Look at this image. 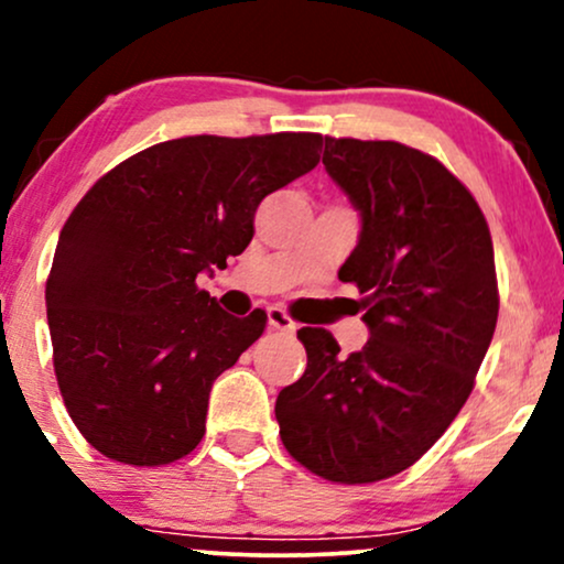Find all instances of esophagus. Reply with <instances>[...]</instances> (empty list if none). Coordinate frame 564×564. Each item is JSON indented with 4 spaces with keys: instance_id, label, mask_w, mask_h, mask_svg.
Listing matches in <instances>:
<instances>
[{
    "instance_id": "34e87169",
    "label": "esophagus",
    "mask_w": 564,
    "mask_h": 564,
    "mask_svg": "<svg viewBox=\"0 0 564 564\" xmlns=\"http://www.w3.org/2000/svg\"><path fill=\"white\" fill-rule=\"evenodd\" d=\"M268 326L275 328V332H283V334H294L296 332V323L291 321L281 307H270L268 310Z\"/></svg>"
}]
</instances>
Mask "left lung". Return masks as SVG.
Returning <instances> with one entry per match:
<instances>
[{
    "mask_svg": "<svg viewBox=\"0 0 564 564\" xmlns=\"http://www.w3.org/2000/svg\"><path fill=\"white\" fill-rule=\"evenodd\" d=\"M323 166L360 215L339 281L368 341L341 358L326 328L296 332L302 379L275 400L281 440L332 482H377L424 456L467 403L498 318L494 241L437 159L392 140L326 138Z\"/></svg>",
    "mask_w": 564,
    "mask_h": 564,
    "instance_id": "8db88e82",
    "label": "left lung"
}]
</instances>
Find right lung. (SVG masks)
<instances>
[{
  "mask_svg": "<svg viewBox=\"0 0 564 564\" xmlns=\"http://www.w3.org/2000/svg\"><path fill=\"white\" fill-rule=\"evenodd\" d=\"M321 134L180 138L134 153L70 212L47 278L63 400L87 443L159 467L200 443L215 379L264 332L196 286L254 236L260 200L318 166Z\"/></svg>",
  "mask_w": 564,
  "mask_h": 564,
  "instance_id": "obj_1",
  "label": "right lung"
}]
</instances>
